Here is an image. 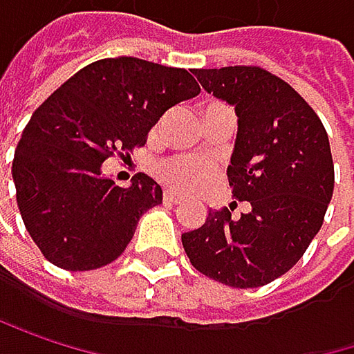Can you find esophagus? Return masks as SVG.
Here are the masks:
<instances>
[{"instance_id": "esophagus-1", "label": "esophagus", "mask_w": 354, "mask_h": 354, "mask_svg": "<svg viewBox=\"0 0 354 354\" xmlns=\"http://www.w3.org/2000/svg\"><path fill=\"white\" fill-rule=\"evenodd\" d=\"M163 201H165V203H180L183 197H180V195H176V193L165 191V193H163Z\"/></svg>"}]
</instances>
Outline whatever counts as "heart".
<instances>
[{
	"label": "heart",
	"instance_id": "heart-1",
	"mask_svg": "<svg viewBox=\"0 0 354 354\" xmlns=\"http://www.w3.org/2000/svg\"><path fill=\"white\" fill-rule=\"evenodd\" d=\"M157 176L171 191L195 193L214 178V165L199 157L178 155V157H169L161 161L157 167Z\"/></svg>",
	"mask_w": 354,
	"mask_h": 354
}]
</instances>
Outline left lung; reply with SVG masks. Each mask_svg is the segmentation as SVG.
<instances>
[{"label": "left lung", "mask_w": 354, "mask_h": 354, "mask_svg": "<svg viewBox=\"0 0 354 354\" xmlns=\"http://www.w3.org/2000/svg\"><path fill=\"white\" fill-rule=\"evenodd\" d=\"M205 92L235 106L237 140L226 169L233 197L252 209H209L183 235L191 264L231 288H260L286 274L319 233L334 193L330 138L317 113L260 66L195 68Z\"/></svg>", "instance_id": "left-lung-1"}]
</instances>
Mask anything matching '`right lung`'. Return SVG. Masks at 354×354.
Instances as JSON below:
<instances>
[{
  "label": "right lung",
  "instance_id": "add662e5",
  "mask_svg": "<svg viewBox=\"0 0 354 354\" xmlns=\"http://www.w3.org/2000/svg\"><path fill=\"white\" fill-rule=\"evenodd\" d=\"M199 92L185 68L119 56L84 66L33 113L12 178L22 222L46 260L94 270L123 254L163 193L147 174L117 187L100 165L145 145L167 109Z\"/></svg>",
  "mask_w": 354,
  "mask_h": 354
}]
</instances>
